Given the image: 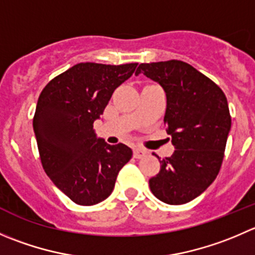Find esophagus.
Here are the masks:
<instances>
[{
	"label": "esophagus",
	"instance_id": "obj_1",
	"mask_svg": "<svg viewBox=\"0 0 255 255\" xmlns=\"http://www.w3.org/2000/svg\"><path fill=\"white\" fill-rule=\"evenodd\" d=\"M145 155H147V150L142 149V148H134V150H133V157L137 158V159H140Z\"/></svg>",
	"mask_w": 255,
	"mask_h": 255
}]
</instances>
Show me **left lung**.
<instances>
[{
  "label": "left lung",
  "instance_id": "obj_1",
  "mask_svg": "<svg viewBox=\"0 0 255 255\" xmlns=\"http://www.w3.org/2000/svg\"><path fill=\"white\" fill-rule=\"evenodd\" d=\"M139 73L164 90V125L175 148L159 160L160 170L149 179V188L164 203H188L203 193L221 169L232 126L227 97L213 81L177 59L142 63L135 71Z\"/></svg>",
  "mask_w": 255,
  "mask_h": 255
}]
</instances>
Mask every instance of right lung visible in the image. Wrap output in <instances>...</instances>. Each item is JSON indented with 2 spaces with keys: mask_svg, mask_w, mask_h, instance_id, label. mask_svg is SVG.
I'll list each match as a JSON object with an SVG mask.
<instances>
[{
  "mask_svg": "<svg viewBox=\"0 0 255 255\" xmlns=\"http://www.w3.org/2000/svg\"><path fill=\"white\" fill-rule=\"evenodd\" d=\"M137 65L78 63L54 77L39 95L33 130L42 167L80 206L108 198L118 172L132 158V149L123 143L111 145L98 138L93 122Z\"/></svg>",
  "mask_w": 255,
  "mask_h": 255,
  "instance_id": "right-lung-1",
  "label": "right lung"
}]
</instances>
